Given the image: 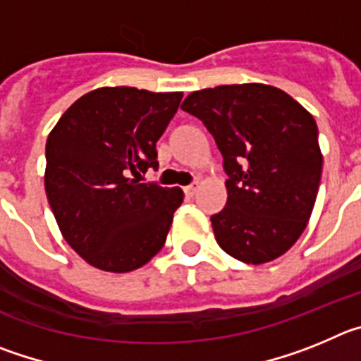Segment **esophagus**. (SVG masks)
Returning a JSON list of instances; mask_svg holds the SVG:
<instances>
[{
    "label": "esophagus",
    "mask_w": 361,
    "mask_h": 361,
    "mask_svg": "<svg viewBox=\"0 0 361 361\" xmlns=\"http://www.w3.org/2000/svg\"><path fill=\"white\" fill-rule=\"evenodd\" d=\"M197 190H199V184L193 183V184H190V186L184 188V193H186L188 197H193L197 193Z\"/></svg>",
    "instance_id": "1"
}]
</instances>
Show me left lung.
<instances>
[{
    "mask_svg": "<svg viewBox=\"0 0 361 361\" xmlns=\"http://www.w3.org/2000/svg\"><path fill=\"white\" fill-rule=\"evenodd\" d=\"M180 108L209 130L229 175L226 208L212 216L216 244L253 266L282 257L304 233L320 186L311 114L262 82L191 92Z\"/></svg>",
    "mask_w": 361,
    "mask_h": 361,
    "instance_id": "obj_1",
    "label": "left lung"
}]
</instances>
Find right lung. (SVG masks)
I'll return each mask as SVG.
<instances>
[{
	"instance_id": "obj_1",
	"label": "right lung",
	"mask_w": 361,
	"mask_h": 361,
	"mask_svg": "<svg viewBox=\"0 0 361 361\" xmlns=\"http://www.w3.org/2000/svg\"><path fill=\"white\" fill-rule=\"evenodd\" d=\"M183 92L103 86L79 97L47 139L44 191L63 238L90 266L130 273L164 245L180 188L139 183Z\"/></svg>"
}]
</instances>
